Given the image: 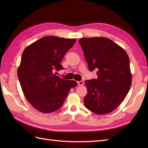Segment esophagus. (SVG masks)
<instances>
[{"label":"esophagus","instance_id":"obj_1","mask_svg":"<svg viewBox=\"0 0 148 148\" xmlns=\"http://www.w3.org/2000/svg\"><path fill=\"white\" fill-rule=\"evenodd\" d=\"M77 83L78 84V85L81 86V85H83V84H84V81H77Z\"/></svg>","mask_w":148,"mask_h":148}]
</instances>
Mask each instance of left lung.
<instances>
[{"label": "left lung", "instance_id": "obj_1", "mask_svg": "<svg viewBox=\"0 0 148 148\" xmlns=\"http://www.w3.org/2000/svg\"><path fill=\"white\" fill-rule=\"evenodd\" d=\"M79 42L90 71L97 79L86 80V108L97 114L114 111L126 97L132 84L129 57L123 48L103 37L81 38Z\"/></svg>", "mask_w": 148, "mask_h": 148}]
</instances>
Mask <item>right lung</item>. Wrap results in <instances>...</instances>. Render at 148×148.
Returning a JSON list of instances; mask_svg holds the SVG:
<instances>
[{"mask_svg":"<svg viewBox=\"0 0 148 148\" xmlns=\"http://www.w3.org/2000/svg\"><path fill=\"white\" fill-rule=\"evenodd\" d=\"M76 39L48 36L28 46L22 53L18 77L26 99L34 108L43 113L55 111L64 103L68 93L77 86L75 81L56 76L60 64Z\"/></svg>","mask_w":148,"mask_h":148,"instance_id":"right-lung-1","label":"right lung"}]
</instances>
